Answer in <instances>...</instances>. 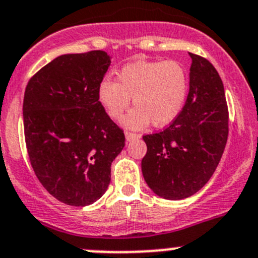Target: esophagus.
Masks as SVG:
<instances>
[{"label":"esophagus","mask_w":258,"mask_h":258,"mask_svg":"<svg viewBox=\"0 0 258 258\" xmlns=\"http://www.w3.org/2000/svg\"><path fill=\"white\" fill-rule=\"evenodd\" d=\"M140 137H141L140 134H136V132H131V131H126L127 141L135 140V139H140Z\"/></svg>","instance_id":"34e87169"}]
</instances>
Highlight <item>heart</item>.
Segmentation results:
<instances>
[{"label": "heart", "instance_id": "1", "mask_svg": "<svg viewBox=\"0 0 258 258\" xmlns=\"http://www.w3.org/2000/svg\"><path fill=\"white\" fill-rule=\"evenodd\" d=\"M188 75L180 62L136 61L122 67L117 80L104 79L98 86V100L113 119H121L130 102L136 108L124 119L131 128H141L151 121L163 127L178 117L186 103Z\"/></svg>", "mask_w": 258, "mask_h": 258}]
</instances>
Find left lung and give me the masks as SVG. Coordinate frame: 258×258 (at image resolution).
Segmentation results:
<instances>
[{
    "mask_svg": "<svg viewBox=\"0 0 258 258\" xmlns=\"http://www.w3.org/2000/svg\"><path fill=\"white\" fill-rule=\"evenodd\" d=\"M189 57L183 109L163 131L143 136L148 146L143 175L154 194L167 200L187 199L208 183L229 134V110L218 71L204 57Z\"/></svg>",
    "mask_w": 258,
    "mask_h": 258,
    "instance_id": "left-lung-1",
    "label": "left lung"
}]
</instances>
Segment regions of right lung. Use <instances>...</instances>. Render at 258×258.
<instances>
[{
	"mask_svg": "<svg viewBox=\"0 0 258 258\" xmlns=\"http://www.w3.org/2000/svg\"><path fill=\"white\" fill-rule=\"evenodd\" d=\"M110 64L103 50L63 54L30 78L24 94V134L42 186L71 206L104 195L110 165L124 148L123 130L98 100Z\"/></svg>",
	"mask_w": 258,
	"mask_h": 258,
	"instance_id": "right-lung-1",
	"label": "right lung"
}]
</instances>
